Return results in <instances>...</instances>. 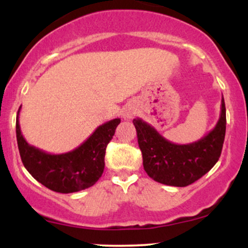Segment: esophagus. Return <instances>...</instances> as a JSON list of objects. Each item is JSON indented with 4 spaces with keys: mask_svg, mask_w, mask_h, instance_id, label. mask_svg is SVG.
I'll return each instance as SVG.
<instances>
[{
    "mask_svg": "<svg viewBox=\"0 0 248 248\" xmlns=\"http://www.w3.org/2000/svg\"><path fill=\"white\" fill-rule=\"evenodd\" d=\"M134 115H135V109H134V107H132V106L127 107L126 109L124 110V119H132Z\"/></svg>",
    "mask_w": 248,
    "mask_h": 248,
    "instance_id": "34e87169",
    "label": "esophagus"
}]
</instances>
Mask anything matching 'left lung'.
I'll use <instances>...</instances> for the list:
<instances>
[{
    "label": "left lung",
    "instance_id": "1",
    "mask_svg": "<svg viewBox=\"0 0 248 248\" xmlns=\"http://www.w3.org/2000/svg\"><path fill=\"white\" fill-rule=\"evenodd\" d=\"M133 124L148 176L166 186H186L209 172L220 157L226 132V108L221 98L220 115L215 128L201 140L187 144L170 142L142 119H134Z\"/></svg>",
    "mask_w": 248,
    "mask_h": 248
}]
</instances>
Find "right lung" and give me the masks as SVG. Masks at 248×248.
I'll list each match as a JSON object with an SVG mask.
<instances>
[{
	"label": "right lung",
	"mask_w": 248,
	"mask_h": 248,
	"mask_svg": "<svg viewBox=\"0 0 248 248\" xmlns=\"http://www.w3.org/2000/svg\"><path fill=\"white\" fill-rule=\"evenodd\" d=\"M21 110V107L18 109ZM17 114V115H18ZM120 119L105 122L86 141L71 152L50 154L31 146L22 135L18 116L16 120V138L19 155L25 169L36 181L52 191L78 192L94 186L105 169V153L113 139Z\"/></svg>",
	"instance_id": "1"
}]
</instances>
